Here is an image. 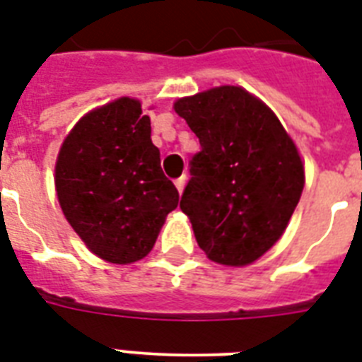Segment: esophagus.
<instances>
[{
  "instance_id": "1",
  "label": "esophagus",
  "mask_w": 362,
  "mask_h": 362,
  "mask_svg": "<svg viewBox=\"0 0 362 362\" xmlns=\"http://www.w3.org/2000/svg\"><path fill=\"white\" fill-rule=\"evenodd\" d=\"M186 182H187L186 176H180V178L176 180V189H178V193H180V195H182V192H184V187H186Z\"/></svg>"
}]
</instances>
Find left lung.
I'll use <instances>...</instances> for the list:
<instances>
[{
	"label": "left lung",
	"mask_w": 362,
	"mask_h": 362,
	"mask_svg": "<svg viewBox=\"0 0 362 362\" xmlns=\"http://www.w3.org/2000/svg\"><path fill=\"white\" fill-rule=\"evenodd\" d=\"M199 136L180 209L214 263L246 267L280 240L304 189V161L269 105L240 86L175 101Z\"/></svg>",
	"instance_id": "1"
}]
</instances>
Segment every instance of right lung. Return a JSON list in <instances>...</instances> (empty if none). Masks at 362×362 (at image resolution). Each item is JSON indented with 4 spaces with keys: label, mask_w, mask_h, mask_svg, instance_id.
Masks as SVG:
<instances>
[{
    "label": "right lung",
    "mask_w": 362,
    "mask_h": 362,
    "mask_svg": "<svg viewBox=\"0 0 362 362\" xmlns=\"http://www.w3.org/2000/svg\"><path fill=\"white\" fill-rule=\"evenodd\" d=\"M150 116L135 98L90 110L59 146L54 186L65 220L93 255L129 264L152 252L178 189L161 170Z\"/></svg>",
    "instance_id": "right-lung-1"
}]
</instances>
